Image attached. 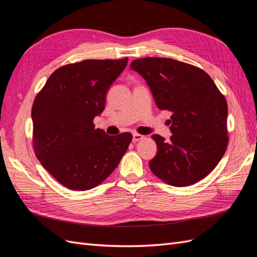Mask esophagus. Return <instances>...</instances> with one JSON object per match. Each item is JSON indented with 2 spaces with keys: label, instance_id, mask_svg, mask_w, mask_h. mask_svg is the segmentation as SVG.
Wrapping results in <instances>:
<instances>
[{
  "label": "esophagus",
  "instance_id": "34e87169",
  "mask_svg": "<svg viewBox=\"0 0 257 257\" xmlns=\"http://www.w3.org/2000/svg\"><path fill=\"white\" fill-rule=\"evenodd\" d=\"M144 138H145V136H143V135H141V134H133V142H134V143L142 141V139H144Z\"/></svg>",
  "mask_w": 257,
  "mask_h": 257
}]
</instances>
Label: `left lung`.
Listing matches in <instances>:
<instances>
[{
    "label": "left lung",
    "instance_id": "left-lung-1",
    "mask_svg": "<svg viewBox=\"0 0 257 257\" xmlns=\"http://www.w3.org/2000/svg\"><path fill=\"white\" fill-rule=\"evenodd\" d=\"M131 69L146 80L161 110H169L172 137L153 135L158 153L151 172L174 186H188L209 175L228 143L227 103L206 72L167 58H143Z\"/></svg>",
    "mask_w": 257,
    "mask_h": 257
}]
</instances>
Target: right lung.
Returning <instances> with one entry per match:
<instances>
[{
    "label": "right lung",
    "instance_id": "right-lung-1",
    "mask_svg": "<svg viewBox=\"0 0 257 257\" xmlns=\"http://www.w3.org/2000/svg\"><path fill=\"white\" fill-rule=\"evenodd\" d=\"M127 60H85L62 66L34 100L35 154L68 189L87 191L103 182L132 142L131 133L109 136L93 124L105 109L106 93Z\"/></svg>",
    "mask_w": 257,
    "mask_h": 257
}]
</instances>
